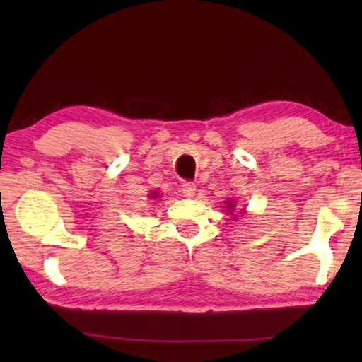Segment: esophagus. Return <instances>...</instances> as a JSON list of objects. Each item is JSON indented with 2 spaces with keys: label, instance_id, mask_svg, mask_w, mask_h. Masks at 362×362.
I'll use <instances>...</instances> for the list:
<instances>
[{
  "label": "esophagus",
  "instance_id": "1",
  "mask_svg": "<svg viewBox=\"0 0 362 362\" xmlns=\"http://www.w3.org/2000/svg\"><path fill=\"white\" fill-rule=\"evenodd\" d=\"M196 192V185L193 182H183L182 183V193L185 198H192Z\"/></svg>",
  "mask_w": 362,
  "mask_h": 362
}]
</instances>
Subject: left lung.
<instances>
[{
  "instance_id": "obj_1",
  "label": "left lung",
  "mask_w": 362,
  "mask_h": 362,
  "mask_svg": "<svg viewBox=\"0 0 362 362\" xmlns=\"http://www.w3.org/2000/svg\"><path fill=\"white\" fill-rule=\"evenodd\" d=\"M226 212H228L230 214V216H236V214H235V207H236V204L235 203H233V201L231 199H228V201H226Z\"/></svg>"
}]
</instances>
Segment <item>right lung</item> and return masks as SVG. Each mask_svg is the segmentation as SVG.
I'll use <instances>...</instances> for the list:
<instances>
[{"label": "right lung", "mask_w": 362, "mask_h": 362, "mask_svg": "<svg viewBox=\"0 0 362 362\" xmlns=\"http://www.w3.org/2000/svg\"><path fill=\"white\" fill-rule=\"evenodd\" d=\"M148 196H150V198H153V199H155V198H159V194H158L156 192H151Z\"/></svg>", "instance_id": "obj_1"}]
</instances>
